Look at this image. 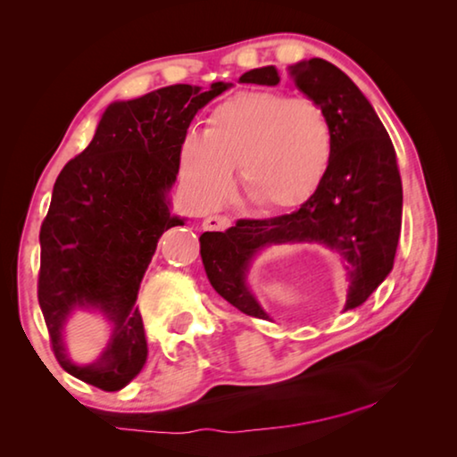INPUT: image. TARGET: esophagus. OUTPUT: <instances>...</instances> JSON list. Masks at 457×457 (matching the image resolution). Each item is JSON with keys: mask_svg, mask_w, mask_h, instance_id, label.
Segmentation results:
<instances>
[{"mask_svg": "<svg viewBox=\"0 0 457 457\" xmlns=\"http://www.w3.org/2000/svg\"><path fill=\"white\" fill-rule=\"evenodd\" d=\"M231 226V220L226 215H212V218L204 220V229L210 231H226Z\"/></svg>", "mask_w": 457, "mask_h": 457, "instance_id": "esophagus-1", "label": "esophagus"}]
</instances>
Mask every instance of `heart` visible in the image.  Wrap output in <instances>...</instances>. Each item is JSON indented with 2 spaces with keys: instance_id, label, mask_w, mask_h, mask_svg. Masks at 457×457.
Masks as SVG:
<instances>
[{
  "instance_id": "b5f03b06",
  "label": "heart",
  "mask_w": 457,
  "mask_h": 457,
  "mask_svg": "<svg viewBox=\"0 0 457 457\" xmlns=\"http://www.w3.org/2000/svg\"><path fill=\"white\" fill-rule=\"evenodd\" d=\"M332 153L335 130L316 100L252 90L215 106L204 135L185 137L181 175L201 207H215L234 189L237 167L253 205L284 212L314 195Z\"/></svg>"
}]
</instances>
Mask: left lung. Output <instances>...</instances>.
I'll return each instance as SVG.
<instances>
[{
    "label": "left lung",
    "mask_w": 457,
    "mask_h": 457,
    "mask_svg": "<svg viewBox=\"0 0 457 457\" xmlns=\"http://www.w3.org/2000/svg\"><path fill=\"white\" fill-rule=\"evenodd\" d=\"M288 71L296 88L327 111L335 130L327 177L296 212L272 220H239L234 228L199 237L213 290L256 319L270 314L253 296L247 274L266 247L314 244L340 256L349 280L346 312L365 303L391 274L403 213L395 149L357 84L322 58L300 60ZM239 82L276 87L280 74L274 66L253 68Z\"/></svg>",
    "instance_id": "left-lung-1"
}]
</instances>
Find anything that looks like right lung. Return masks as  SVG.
<instances>
[{
  "label": "right lung",
  "mask_w": 457,
  "mask_h": 457,
  "mask_svg": "<svg viewBox=\"0 0 457 457\" xmlns=\"http://www.w3.org/2000/svg\"><path fill=\"white\" fill-rule=\"evenodd\" d=\"M231 88L173 84L114 100L95 137L54 183L40 229L37 300L52 349L66 373L103 391H119L141 373L146 340L137 294L159 237L185 226L171 213L181 145L197 111ZM76 310L98 312L113 332L104 354L87 366L65 351L63 328Z\"/></svg>",
  "instance_id": "obj_1"
}]
</instances>
